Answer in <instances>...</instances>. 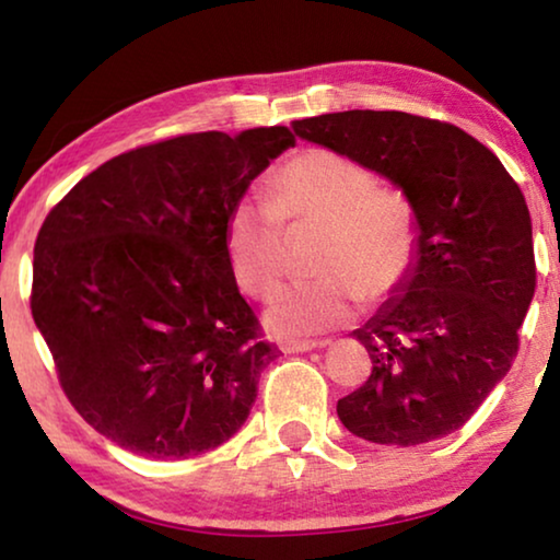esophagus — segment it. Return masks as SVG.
<instances>
[{
	"instance_id": "1",
	"label": "esophagus",
	"mask_w": 560,
	"mask_h": 560,
	"mask_svg": "<svg viewBox=\"0 0 560 560\" xmlns=\"http://www.w3.org/2000/svg\"><path fill=\"white\" fill-rule=\"evenodd\" d=\"M280 351H285V354H301V351H311V349H320L324 347V341H298V339H282L280 343Z\"/></svg>"
}]
</instances>
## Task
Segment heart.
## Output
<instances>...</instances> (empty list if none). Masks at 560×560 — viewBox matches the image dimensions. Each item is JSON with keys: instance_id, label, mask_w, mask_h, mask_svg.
Returning a JSON list of instances; mask_svg holds the SVG:
<instances>
[{"instance_id": "obj_1", "label": "heart", "mask_w": 560, "mask_h": 560, "mask_svg": "<svg viewBox=\"0 0 560 560\" xmlns=\"http://www.w3.org/2000/svg\"><path fill=\"white\" fill-rule=\"evenodd\" d=\"M282 224L318 226L308 270L265 311L278 336H313L341 326L366 303L387 298L416 262V213L402 190L331 150H305L275 173L270 198L244 196L226 219V259L236 285L270 298L288 270Z\"/></svg>"}]
</instances>
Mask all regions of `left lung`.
Here are the masks:
<instances>
[{"instance_id":"obj_1","label":"left lung","mask_w":560,"mask_h":560,"mask_svg":"<svg viewBox=\"0 0 560 560\" xmlns=\"http://www.w3.org/2000/svg\"><path fill=\"white\" fill-rule=\"evenodd\" d=\"M293 132L400 188L418 226L410 272L354 331L372 374L341 397L339 420L385 446L458 431L510 372L535 293L523 190L446 121L354 109L293 121Z\"/></svg>"}]
</instances>
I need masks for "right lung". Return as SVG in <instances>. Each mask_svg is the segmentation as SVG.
I'll return each mask as SVG.
<instances>
[{"mask_svg": "<svg viewBox=\"0 0 560 560\" xmlns=\"http://www.w3.org/2000/svg\"><path fill=\"white\" fill-rule=\"evenodd\" d=\"M288 127L129 150L68 190L35 242V326L79 416L148 458H190L247 420L278 349L240 295L226 219L293 148Z\"/></svg>", "mask_w": 560, "mask_h": 560, "instance_id": "right-lung-1", "label": "right lung"}]
</instances>
